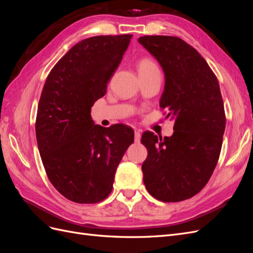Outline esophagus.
<instances>
[{"label": "esophagus", "instance_id": "obj_1", "mask_svg": "<svg viewBox=\"0 0 253 253\" xmlns=\"http://www.w3.org/2000/svg\"><path fill=\"white\" fill-rule=\"evenodd\" d=\"M141 138V133L139 129H135V141L136 142H139Z\"/></svg>", "mask_w": 253, "mask_h": 253}]
</instances>
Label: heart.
Instances as JSON below:
<instances>
[{
    "label": "heart",
    "instance_id": "b5f03b06",
    "mask_svg": "<svg viewBox=\"0 0 253 253\" xmlns=\"http://www.w3.org/2000/svg\"><path fill=\"white\" fill-rule=\"evenodd\" d=\"M138 71L141 72H156L159 71L157 64L150 58H142L138 63Z\"/></svg>",
    "mask_w": 253,
    "mask_h": 253
}]
</instances>
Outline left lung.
Listing matches in <instances>:
<instances>
[{
  "label": "left lung",
  "instance_id": "1",
  "mask_svg": "<svg viewBox=\"0 0 253 253\" xmlns=\"http://www.w3.org/2000/svg\"><path fill=\"white\" fill-rule=\"evenodd\" d=\"M138 42L163 67L159 106L175 119L171 137L142 134L148 149L143 182L156 200L181 202L201 192L219 158L226 126L219 84L206 60L180 38L144 36Z\"/></svg>",
  "mask_w": 253,
  "mask_h": 253
}]
</instances>
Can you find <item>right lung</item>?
<instances>
[{
	"mask_svg": "<svg viewBox=\"0 0 253 253\" xmlns=\"http://www.w3.org/2000/svg\"><path fill=\"white\" fill-rule=\"evenodd\" d=\"M132 35L96 36L68 50L45 81L36 119L38 148L51 185L67 200L96 204L112 192L134 131L97 126L90 109L106 93Z\"/></svg>",
	"mask_w": 253,
	"mask_h": 253,
	"instance_id": "1",
	"label": "right lung"
}]
</instances>
